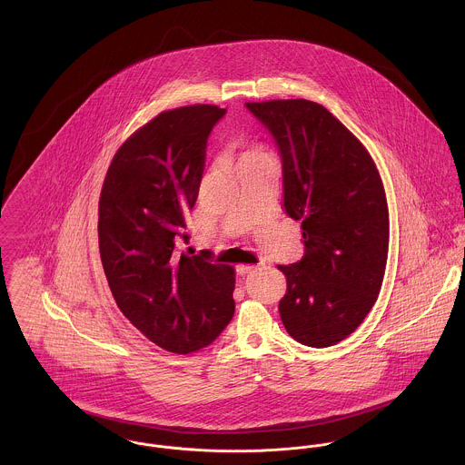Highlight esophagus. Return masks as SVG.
I'll list each match as a JSON object with an SVG mask.
<instances>
[{
    "instance_id": "1",
    "label": "esophagus",
    "mask_w": 465,
    "mask_h": 465,
    "mask_svg": "<svg viewBox=\"0 0 465 465\" xmlns=\"http://www.w3.org/2000/svg\"><path fill=\"white\" fill-rule=\"evenodd\" d=\"M237 272H239L241 276H248V274L256 272V265H241V267H237Z\"/></svg>"
}]
</instances>
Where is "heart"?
<instances>
[{
  "instance_id": "b5f03b06",
  "label": "heart",
  "mask_w": 465,
  "mask_h": 465,
  "mask_svg": "<svg viewBox=\"0 0 465 465\" xmlns=\"http://www.w3.org/2000/svg\"><path fill=\"white\" fill-rule=\"evenodd\" d=\"M232 157H233V161H235L237 172H241V170H244V168H248V166H252V164H256V163H260V161L271 159V157L267 155V152H265L263 148H260V146H244V148L233 152Z\"/></svg>"
}]
</instances>
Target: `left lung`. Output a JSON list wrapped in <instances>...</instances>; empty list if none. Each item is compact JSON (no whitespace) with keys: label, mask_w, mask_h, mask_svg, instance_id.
Masks as SVG:
<instances>
[{"label":"left lung","mask_w":465,"mask_h":465,"mask_svg":"<svg viewBox=\"0 0 465 465\" xmlns=\"http://www.w3.org/2000/svg\"><path fill=\"white\" fill-rule=\"evenodd\" d=\"M246 107L280 150L286 214L302 223L304 256L280 265L282 322L299 343L331 347L358 329L382 286L390 242L382 180L358 138L321 104Z\"/></svg>","instance_id":"left-lung-1"}]
</instances>
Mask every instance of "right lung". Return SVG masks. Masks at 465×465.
I'll list each match as a JSON object with an SVG mask.
<instances>
[{
  "instance_id": "obj_1",
  "label": "right lung",
  "mask_w": 465,
  "mask_h": 465,
  "mask_svg": "<svg viewBox=\"0 0 465 465\" xmlns=\"http://www.w3.org/2000/svg\"><path fill=\"white\" fill-rule=\"evenodd\" d=\"M226 109L164 111L118 148L99 202V250L120 312L175 354L211 345L230 323L235 271L179 250L205 170L207 140Z\"/></svg>"
}]
</instances>
